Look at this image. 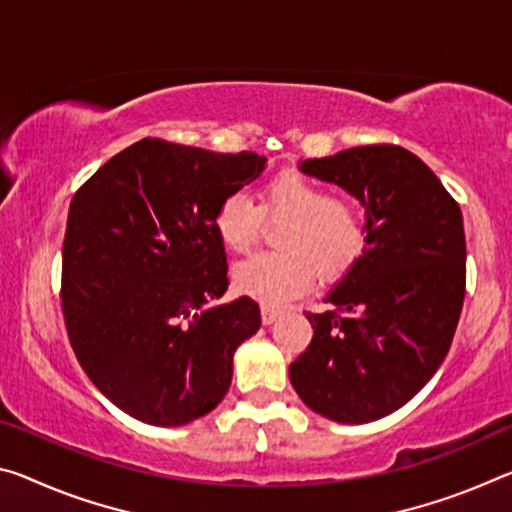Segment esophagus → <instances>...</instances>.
<instances>
[{"mask_svg": "<svg viewBox=\"0 0 512 512\" xmlns=\"http://www.w3.org/2000/svg\"><path fill=\"white\" fill-rule=\"evenodd\" d=\"M280 310L278 307H271V305H262V323L264 326H271L273 321H278Z\"/></svg>", "mask_w": 512, "mask_h": 512, "instance_id": "1", "label": "esophagus"}]
</instances>
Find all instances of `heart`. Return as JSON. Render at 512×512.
Listing matches in <instances>:
<instances>
[{"label": "heart", "mask_w": 512, "mask_h": 512, "mask_svg": "<svg viewBox=\"0 0 512 512\" xmlns=\"http://www.w3.org/2000/svg\"><path fill=\"white\" fill-rule=\"evenodd\" d=\"M266 221H285L275 232V253L239 262L234 289L264 305H280L312 285L314 269L332 278L348 269L364 248V218L355 202L328 196L319 182L300 173H282L264 186L259 205L246 193L221 198L212 223L230 253H248Z\"/></svg>", "instance_id": "b5f03b06"}]
</instances>
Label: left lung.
I'll list each match as a JSON object with an SVG mask.
<instances>
[{
    "mask_svg": "<svg viewBox=\"0 0 512 512\" xmlns=\"http://www.w3.org/2000/svg\"><path fill=\"white\" fill-rule=\"evenodd\" d=\"M364 207L362 255L307 312L314 337L289 364L291 385L321 417L367 424L408 403L449 353L465 300V227L458 202L417 154L362 145L300 161Z\"/></svg>",
    "mask_w": 512,
    "mask_h": 512,
    "instance_id": "8db88e82",
    "label": "left lung"
}]
</instances>
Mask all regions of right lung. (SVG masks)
I'll list each match as a JSON object with an SVG mask.
<instances>
[{"instance_id":"add662e5","label":"right lung","mask_w":512,"mask_h":512,"mask_svg":"<svg viewBox=\"0 0 512 512\" xmlns=\"http://www.w3.org/2000/svg\"><path fill=\"white\" fill-rule=\"evenodd\" d=\"M266 157L143 139L75 193L61 305L93 385L143 424L184 426L223 401L232 358L262 326L227 291L214 209L262 175Z\"/></svg>"}]
</instances>
